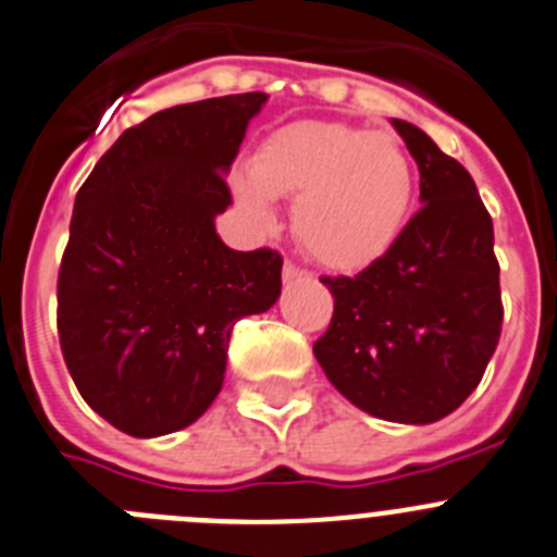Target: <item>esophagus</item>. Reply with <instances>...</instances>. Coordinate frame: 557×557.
Listing matches in <instances>:
<instances>
[{"label": "esophagus", "mask_w": 557, "mask_h": 557, "mask_svg": "<svg viewBox=\"0 0 557 557\" xmlns=\"http://www.w3.org/2000/svg\"><path fill=\"white\" fill-rule=\"evenodd\" d=\"M306 270H300L298 264L293 262H284V282H298V278H306Z\"/></svg>", "instance_id": "34e87169"}]
</instances>
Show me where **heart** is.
<instances>
[{
  "instance_id": "b5f03b06",
  "label": "heart",
  "mask_w": 557,
  "mask_h": 557,
  "mask_svg": "<svg viewBox=\"0 0 557 557\" xmlns=\"http://www.w3.org/2000/svg\"><path fill=\"white\" fill-rule=\"evenodd\" d=\"M243 212L275 221L273 198L298 196L295 237L320 264L356 270L392 248L414 201V165L392 132L361 126H284L259 146L251 176L234 178Z\"/></svg>"
}]
</instances>
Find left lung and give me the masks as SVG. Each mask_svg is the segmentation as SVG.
<instances>
[{
    "label": "left lung",
    "mask_w": 557,
    "mask_h": 557,
    "mask_svg": "<svg viewBox=\"0 0 557 557\" xmlns=\"http://www.w3.org/2000/svg\"><path fill=\"white\" fill-rule=\"evenodd\" d=\"M392 126L420 168V212L359 275H323L334 295L314 356L331 384L379 420L428 425L481 384L503 300L492 215L467 168L408 121Z\"/></svg>",
    "instance_id": "1"
}]
</instances>
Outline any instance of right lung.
I'll return each mask as SVG.
<instances>
[{"label":"right lung","mask_w":557,"mask_h":557,"mask_svg":"<svg viewBox=\"0 0 557 557\" xmlns=\"http://www.w3.org/2000/svg\"><path fill=\"white\" fill-rule=\"evenodd\" d=\"M268 94L154 112L79 187L58 275V331L76 389L137 438L193 425L226 375L232 329L282 295V253L215 232L226 173Z\"/></svg>","instance_id":"1"}]
</instances>
